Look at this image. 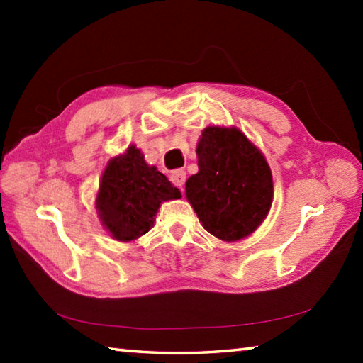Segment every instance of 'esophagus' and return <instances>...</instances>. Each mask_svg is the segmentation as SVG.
<instances>
[{"mask_svg":"<svg viewBox=\"0 0 363 363\" xmlns=\"http://www.w3.org/2000/svg\"><path fill=\"white\" fill-rule=\"evenodd\" d=\"M171 182H173L176 187H179L182 190L184 184H186V171L184 169L173 171V173H171Z\"/></svg>","mask_w":363,"mask_h":363,"instance_id":"obj_1","label":"esophagus"}]
</instances>
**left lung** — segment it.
<instances>
[{"instance_id":"8db88e82","label":"left lung","mask_w":363,"mask_h":363,"mask_svg":"<svg viewBox=\"0 0 363 363\" xmlns=\"http://www.w3.org/2000/svg\"><path fill=\"white\" fill-rule=\"evenodd\" d=\"M199 173L186 182V196L211 235L237 242L266 219L274 199L266 158L237 128L208 126L196 144Z\"/></svg>"}]
</instances>
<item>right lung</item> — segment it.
Wrapping results in <instances>:
<instances>
[{
    "mask_svg": "<svg viewBox=\"0 0 363 363\" xmlns=\"http://www.w3.org/2000/svg\"><path fill=\"white\" fill-rule=\"evenodd\" d=\"M176 199H181L179 189L147 164L136 145H130L125 153L110 160L104 171L96 210L115 240L131 242L153 227L162 201Z\"/></svg>",
    "mask_w": 363,
    "mask_h": 363,
    "instance_id": "1",
    "label": "right lung"
}]
</instances>
